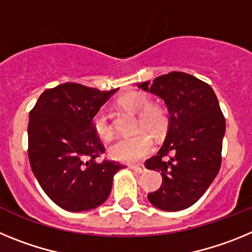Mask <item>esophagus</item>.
Here are the masks:
<instances>
[{
    "label": "esophagus",
    "instance_id": "obj_1",
    "mask_svg": "<svg viewBox=\"0 0 252 252\" xmlns=\"http://www.w3.org/2000/svg\"><path fill=\"white\" fill-rule=\"evenodd\" d=\"M128 168L131 169V170H133L135 173H139V174H141V173H144V171L146 170V168L142 164H139V165H135V164H132V165H128Z\"/></svg>",
    "mask_w": 252,
    "mask_h": 252
}]
</instances>
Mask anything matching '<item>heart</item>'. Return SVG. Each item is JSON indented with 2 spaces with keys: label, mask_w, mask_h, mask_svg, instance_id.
Listing matches in <instances>:
<instances>
[{
  "label": "heart",
  "mask_w": 252,
  "mask_h": 252,
  "mask_svg": "<svg viewBox=\"0 0 252 252\" xmlns=\"http://www.w3.org/2000/svg\"><path fill=\"white\" fill-rule=\"evenodd\" d=\"M150 97L142 92H130L122 95L120 104L137 116V128H145L153 133H159L166 122L164 108L158 104H150ZM95 135L102 140H110L113 136V128L110 116L104 108L97 111L92 119ZM153 139L144 131L120 137L108 149L111 158L125 162H136L146 158L153 151Z\"/></svg>",
  "instance_id": "heart-1"
}]
</instances>
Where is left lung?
<instances>
[{
  "mask_svg": "<svg viewBox=\"0 0 252 252\" xmlns=\"http://www.w3.org/2000/svg\"><path fill=\"white\" fill-rule=\"evenodd\" d=\"M139 87L164 99L169 111L165 141L145 161L162 175L161 187L149 193V201L162 211L186 209L204 194L221 168L226 121L217 95L206 82L183 72Z\"/></svg>",
  "mask_w": 252,
  "mask_h": 252,
  "instance_id": "left-lung-1",
  "label": "left lung"
}]
</instances>
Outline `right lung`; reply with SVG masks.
I'll use <instances>...</instances> for the list:
<instances>
[{
  "label": "right lung",
  "mask_w": 252,
  "mask_h": 252,
  "mask_svg": "<svg viewBox=\"0 0 252 252\" xmlns=\"http://www.w3.org/2000/svg\"><path fill=\"white\" fill-rule=\"evenodd\" d=\"M119 91L64 83L44 91L29 115L31 170L51 201L70 212L95 208L106 201L113 175L125 168L104 153L92 126L93 116Z\"/></svg>",
  "instance_id": "right-lung-1"
}]
</instances>
